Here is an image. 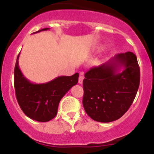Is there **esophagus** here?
I'll return each mask as SVG.
<instances>
[{"mask_svg":"<svg viewBox=\"0 0 154 154\" xmlns=\"http://www.w3.org/2000/svg\"><path fill=\"white\" fill-rule=\"evenodd\" d=\"M84 79V76H83V72H80V75L79 77V83L82 84V82H83Z\"/></svg>","mask_w":154,"mask_h":154,"instance_id":"34e87169","label":"esophagus"}]
</instances>
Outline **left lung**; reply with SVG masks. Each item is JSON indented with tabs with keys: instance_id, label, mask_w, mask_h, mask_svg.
<instances>
[{
	"instance_id": "obj_1",
	"label": "left lung",
	"mask_w": 154,
	"mask_h": 154,
	"mask_svg": "<svg viewBox=\"0 0 154 154\" xmlns=\"http://www.w3.org/2000/svg\"><path fill=\"white\" fill-rule=\"evenodd\" d=\"M140 79L137 56L131 51L118 54L106 63L91 68L83 80L85 112L101 123L119 119L135 99Z\"/></svg>"
}]
</instances>
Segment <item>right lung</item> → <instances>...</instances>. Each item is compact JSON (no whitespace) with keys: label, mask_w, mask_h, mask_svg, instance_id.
Returning <instances> with one entry per match:
<instances>
[{"label":"right lung","mask_w":154,"mask_h":154,"mask_svg":"<svg viewBox=\"0 0 154 154\" xmlns=\"http://www.w3.org/2000/svg\"><path fill=\"white\" fill-rule=\"evenodd\" d=\"M48 29L43 28L35 33ZM19 55L14 67V89L17 103L30 119L38 122L51 120L57 115L62 98L73 85L78 83L79 73L72 76H58L46 83H32L20 70Z\"/></svg>","instance_id":"obj_1"}]
</instances>
